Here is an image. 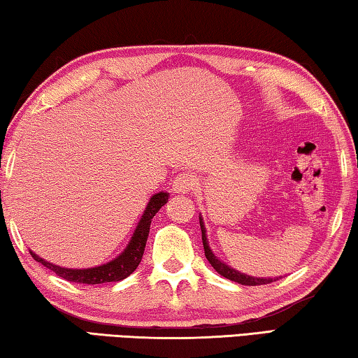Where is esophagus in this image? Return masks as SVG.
<instances>
[{
	"label": "esophagus",
	"instance_id": "1",
	"mask_svg": "<svg viewBox=\"0 0 358 358\" xmlns=\"http://www.w3.org/2000/svg\"><path fill=\"white\" fill-rule=\"evenodd\" d=\"M196 181H197V178L194 177L192 173H189V172H181V173L177 175V177L173 178L172 189H173L175 192H178V194H185V192L192 189L194 185H196Z\"/></svg>",
	"mask_w": 358,
	"mask_h": 358
}]
</instances>
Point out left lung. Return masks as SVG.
<instances>
[{
  "label": "left lung",
  "instance_id": "left-lung-1",
  "mask_svg": "<svg viewBox=\"0 0 358 358\" xmlns=\"http://www.w3.org/2000/svg\"><path fill=\"white\" fill-rule=\"evenodd\" d=\"M199 222H201V229H202V241H203V250H205V257H207L208 262L211 264V266L220 273L221 276L227 278L230 281H235L238 284H245V286H260V284H270L276 280H280V278H256V276H250V275H245L241 273V271L232 268V266H229L227 264H224L222 260L217 259L215 256V252L211 251V248L208 245V240H207V230H205V224H203V217L199 215Z\"/></svg>",
  "mask_w": 358,
  "mask_h": 358
}]
</instances>
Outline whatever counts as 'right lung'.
<instances>
[{"mask_svg":"<svg viewBox=\"0 0 358 358\" xmlns=\"http://www.w3.org/2000/svg\"><path fill=\"white\" fill-rule=\"evenodd\" d=\"M169 202V192H157L151 196V199L147 203V208H145L143 215L141 217V221L137 222V227L132 234V237L129 240V243L126 245L124 251L112 259L110 262L102 264L98 266H93V268H64V266L55 265L48 260L39 257L38 254L31 252L33 259L36 262H41L47 268H50L52 271L59 278H64L71 282H80V284H102V282H115V281H121L124 278H128L132 271H134L138 264H141L143 251H145V245H147L148 240V232H150V224L153 216L159 211L162 205H166Z\"/></svg>","mask_w":358,"mask_h":358,"instance_id":"1","label":"right lung"}]
</instances>
